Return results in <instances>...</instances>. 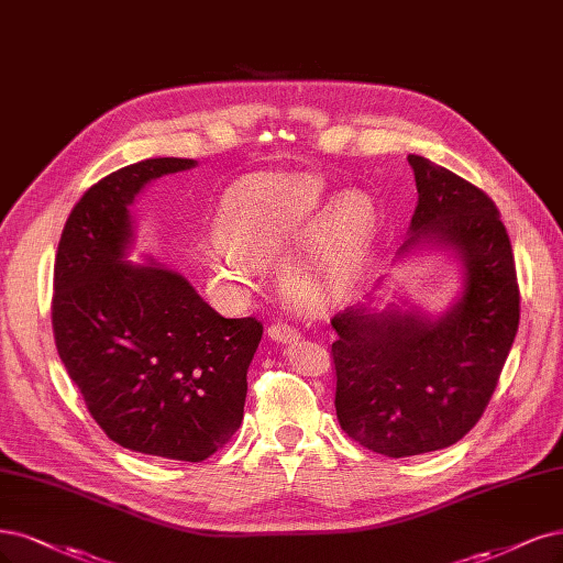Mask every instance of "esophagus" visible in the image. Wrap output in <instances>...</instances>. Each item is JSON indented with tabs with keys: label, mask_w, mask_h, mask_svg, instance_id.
Segmentation results:
<instances>
[{
	"label": "esophagus",
	"mask_w": 563,
	"mask_h": 563,
	"mask_svg": "<svg viewBox=\"0 0 563 563\" xmlns=\"http://www.w3.org/2000/svg\"><path fill=\"white\" fill-rule=\"evenodd\" d=\"M267 338L275 340V342H294V340H298V331L290 323L275 321V323L267 325Z\"/></svg>",
	"instance_id": "obj_1"
}]
</instances>
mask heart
Here are the masks:
<instances>
[{
  "instance_id": "1",
  "label": "heart",
  "mask_w": 563,
  "mask_h": 563,
  "mask_svg": "<svg viewBox=\"0 0 563 563\" xmlns=\"http://www.w3.org/2000/svg\"><path fill=\"white\" fill-rule=\"evenodd\" d=\"M331 192L314 174H265L232 186L219 207L223 251L211 256L219 273L244 275L249 261L273 263L300 240L284 267L286 294L298 305L325 302L361 273L375 235V205L346 190Z\"/></svg>"
}]
</instances>
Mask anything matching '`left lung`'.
<instances>
[{
	"instance_id": "1",
	"label": "left lung",
	"mask_w": 563,
	"mask_h": 563,
	"mask_svg": "<svg viewBox=\"0 0 563 563\" xmlns=\"http://www.w3.org/2000/svg\"><path fill=\"white\" fill-rule=\"evenodd\" d=\"M419 192L412 238L452 244L466 290L448 314H371L346 307L331 319L335 410L361 448L400 459L444 450L466 435L496 391L519 325V284L508 230L494 200L448 167L407 156Z\"/></svg>"
}]
</instances>
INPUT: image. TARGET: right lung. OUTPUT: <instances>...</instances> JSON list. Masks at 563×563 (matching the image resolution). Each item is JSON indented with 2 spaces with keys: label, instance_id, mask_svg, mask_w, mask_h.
<instances>
[{
  "label": "right lung",
  "instance_id": "add662e5",
  "mask_svg": "<svg viewBox=\"0 0 563 563\" xmlns=\"http://www.w3.org/2000/svg\"><path fill=\"white\" fill-rule=\"evenodd\" d=\"M192 165L142 161L84 192L57 244L51 321L57 354L107 438L200 463L240 429L263 323L223 319L181 275L123 261L134 196Z\"/></svg>",
  "mask_w": 563,
  "mask_h": 563
}]
</instances>
